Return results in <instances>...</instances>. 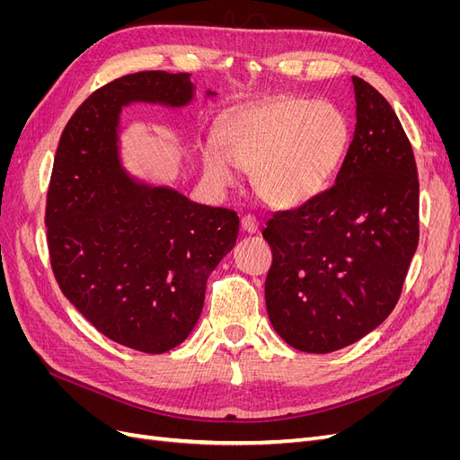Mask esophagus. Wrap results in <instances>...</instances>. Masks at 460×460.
<instances>
[{
	"mask_svg": "<svg viewBox=\"0 0 460 460\" xmlns=\"http://www.w3.org/2000/svg\"><path fill=\"white\" fill-rule=\"evenodd\" d=\"M242 228L247 234H257L259 232V220L255 217H252V215H245L242 218Z\"/></svg>",
	"mask_w": 460,
	"mask_h": 460,
	"instance_id": "34e87169",
	"label": "esophagus"
}]
</instances>
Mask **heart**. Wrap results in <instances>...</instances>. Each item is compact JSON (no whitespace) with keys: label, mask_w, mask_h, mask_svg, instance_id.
I'll return each instance as SVG.
<instances>
[{"label":"heart","mask_w":460,"mask_h":460,"mask_svg":"<svg viewBox=\"0 0 460 460\" xmlns=\"http://www.w3.org/2000/svg\"><path fill=\"white\" fill-rule=\"evenodd\" d=\"M351 130L343 111L305 97L278 100L234 111L218 128V146L203 147V172L211 184H238L235 169L253 172L262 201L299 208L330 188L349 149Z\"/></svg>","instance_id":"1"}]
</instances>
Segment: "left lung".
<instances>
[{
  "label": "left lung",
  "mask_w": 460,
  "mask_h": 460,
  "mask_svg": "<svg viewBox=\"0 0 460 460\" xmlns=\"http://www.w3.org/2000/svg\"><path fill=\"white\" fill-rule=\"evenodd\" d=\"M357 124L336 184L274 213L264 284L270 324L305 353L358 341L389 316L419 245V174L385 97L353 76Z\"/></svg>",
  "instance_id": "left-lung-1"
}]
</instances>
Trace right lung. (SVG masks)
<instances>
[{
	"label": "right lung",
	"instance_id": "obj_1",
	"mask_svg": "<svg viewBox=\"0 0 460 460\" xmlns=\"http://www.w3.org/2000/svg\"><path fill=\"white\" fill-rule=\"evenodd\" d=\"M190 76L142 71L93 92L61 134L48 190L51 269L65 297L109 340L153 355L174 349L196 328L207 278L240 228L230 208L196 203L124 169L122 109L186 107L196 97Z\"/></svg>",
	"mask_w": 460,
	"mask_h": 460
}]
</instances>
